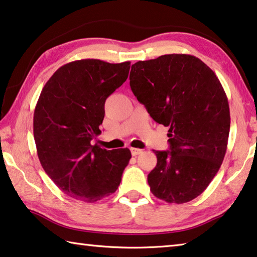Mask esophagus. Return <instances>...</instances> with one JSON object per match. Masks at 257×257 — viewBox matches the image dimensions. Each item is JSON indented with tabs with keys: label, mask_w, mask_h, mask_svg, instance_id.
Instances as JSON below:
<instances>
[{
	"label": "esophagus",
	"mask_w": 257,
	"mask_h": 257,
	"mask_svg": "<svg viewBox=\"0 0 257 257\" xmlns=\"http://www.w3.org/2000/svg\"><path fill=\"white\" fill-rule=\"evenodd\" d=\"M130 152H132V154H133L134 157H136V156H138V154L143 153V150H141V149H134V148H132V149H130Z\"/></svg>",
	"instance_id": "esophagus-1"
}]
</instances>
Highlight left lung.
I'll return each mask as SVG.
<instances>
[{
	"label": "left lung",
	"instance_id": "left-lung-1",
	"mask_svg": "<svg viewBox=\"0 0 257 257\" xmlns=\"http://www.w3.org/2000/svg\"><path fill=\"white\" fill-rule=\"evenodd\" d=\"M129 80L151 117L169 127V150L154 152L151 191L168 203L193 200L217 174L226 152L230 108L218 77L197 57L172 54L135 63Z\"/></svg>",
	"mask_w": 257,
	"mask_h": 257
}]
</instances>
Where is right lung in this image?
I'll use <instances>...</instances> for the list:
<instances>
[{"label":"right lung","mask_w":257,"mask_h":257,"mask_svg":"<svg viewBox=\"0 0 257 257\" xmlns=\"http://www.w3.org/2000/svg\"><path fill=\"white\" fill-rule=\"evenodd\" d=\"M130 62L81 59L59 67L48 80L33 119L39 160L55 184L70 197L96 202L114 193L132 158L128 149L91 145L100 133L105 100L121 87Z\"/></svg>","instance_id":"1"}]
</instances>
